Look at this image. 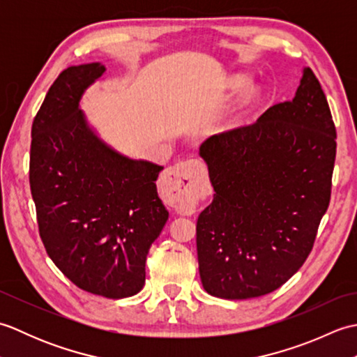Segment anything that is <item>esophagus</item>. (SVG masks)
Here are the masks:
<instances>
[{"instance_id": "1", "label": "esophagus", "mask_w": 357, "mask_h": 357, "mask_svg": "<svg viewBox=\"0 0 357 357\" xmlns=\"http://www.w3.org/2000/svg\"><path fill=\"white\" fill-rule=\"evenodd\" d=\"M206 181V167L198 159L179 162L165 173V183L173 193V206L179 213H193Z\"/></svg>"}]
</instances>
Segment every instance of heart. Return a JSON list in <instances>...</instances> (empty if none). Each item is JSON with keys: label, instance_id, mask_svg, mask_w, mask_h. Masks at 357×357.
<instances>
[{"label": "heart", "instance_id": "obj_1", "mask_svg": "<svg viewBox=\"0 0 357 357\" xmlns=\"http://www.w3.org/2000/svg\"><path fill=\"white\" fill-rule=\"evenodd\" d=\"M231 84H233V87H241V86H244V84H245V78H242V77L233 78ZM256 95H257V90H256V87H255V86H248V87L244 90V93H242L241 100H239L238 109L234 110V116H233V119H236V115H239V112H241L242 109H244L245 105H248L250 102H252V101L255 100ZM233 119H231V121H233Z\"/></svg>", "mask_w": 357, "mask_h": 357}]
</instances>
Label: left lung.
Segmentation results:
<instances>
[{
  "label": "left lung",
  "mask_w": 357,
  "mask_h": 357,
  "mask_svg": "<svg viewBox=\"0 0 357 357\" xmlns=\"http://www.w3.org/2000/svg\"><path fill=\"white\" fill-rule=\"evenodd\" d=\"M215 188L196 224L204 290L221 299L275 291L312 252L328 208L336 127L310 67L291 101L199 147Z\"/></svg>",
  "instance_id": "8db88e82"
}]
</instances>
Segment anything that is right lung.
<instances>
[{
  "mask_svg": "<svg viewBox=\"0 0 357 357\" xmlns=\"http://www.w3.org/2000/svg\"><path fill=\"white\" fill-rule=\"evenodd\" d=\"M104 73L101 63L59 73L33 119L29 181L50 259L81 290L121 299L142 290L169 211L156 190L164 167L113 150L79 109Z\"/></svg>",
  "mask_w": 357,
  "mask_h": 357,
  "instance_id": "1",
  "label": "right lung"
}]
</instances>
